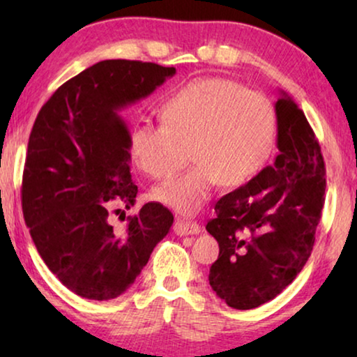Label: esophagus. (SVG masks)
Returning a JSON list of instances; mask_svg holds the SVG:
<instances>
[{
	"mask_svg": "<svg viewBox=\"0 0 357 357\" xmlns=\"http://www.w3.org/2000/svg\"><path fill=\"white\" fill-rule=\"evenodd\" d=\"M199 231H202V227L197 222L187 221V219H177L174 222V232L177 236H192V234H199Z\"/></svg>",
	"mask_w": 357,
	"mask_h": 357,
	"instance_id": "34e87169",
	"label": "esophagus"
}]
</instances>
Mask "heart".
I'll list each match as a JSON object with an SVG mask.
<instances>
[{
  "mask_svg": "<svg viewBox=\"0 0 357 357\" xmlns=\"http://www.w3.org/2000/svg\"><path fill=\"white\" fill-rule=\"evenodd\" d=\"M162 123L135 126L130 153L154 178H169L190 160L187 174L154 190L178 213L202 209L218 182L237 187L260 172L276 139V110L263 92L224 77H198L178 87L160 110Z\"/></svg>",
  "mask_w": 357,
  "mask_h": 357,
  "instance_id": "1",
  "label": "heart"
}]
</instances>
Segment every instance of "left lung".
<instances>
[{
  "mask_svg": "<svg viewBox=\"0 0 357 357\" xmlns=\"http://www.w3.org/2000/svg\"><path fill=\"white\" fill-rule=\"evenodd\" d=\"M275 110V162L224 195L206 224L219 243L209 284L238 310L275 299L296 280L314 248L325 203L324 155L304 112L282 91Z\"/></svg>",
  "mask_w": 357,
  "mask_h": 357,
  "instance_id": "8db88e82",
  "label": "left lung"
}]
</instances>
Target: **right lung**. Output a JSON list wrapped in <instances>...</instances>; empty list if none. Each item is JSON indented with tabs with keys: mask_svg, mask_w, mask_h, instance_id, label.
<instances>
[{
	"mask_svg": "<svg viewBox=\"0 0 357 357\" xmlns=\"http://www.w3.org/2000/svg\"><path fill=\"white\" fill-rule=\"evenodd\" d=\"M175 75L174 66L105 60L58 87L38 112L22 175V213L37 252L75 294L110 301L133 284L172 213L146 203L115 231L112 211L130 209V131L120 110Z\"/></svg>",
	"mask_w": 357,
	"mask_h": 357,
	"instance_id": "add662e5",
	"label": "right lung"
}]
</instances>
